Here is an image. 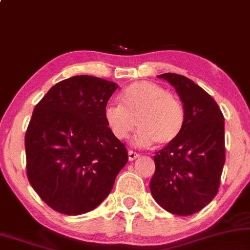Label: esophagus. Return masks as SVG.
Wrapping results in <instances>:
<instances>
[{
  "label": "esophagus",
  "instance_id": "obj_1",
  "mask_svg": "<svg viewBox=\"0 0 250 250\" xmlns=\"http://www.w3.org/2000/svg\"><path fill=\"white\" fill-rule=\"evenodd\" d=\"M138 155L137 152H135V151H133V150H129L128 151V158H129V161H134V159H136L137 157H138Z\"/></svg>",
  "mask_w": 250,
  "mask_h": 250
}]
</instances>
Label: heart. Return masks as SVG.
Wrapping results in <instances>:
<instances>
[{"label": "heart", "mask_w": 250, "mask_h": 250, "mask_svg": "<svg viewBox=\"0 0 250 250\" xmlns=\"http://www.w3.org/2000/svg\"><path fill=\"white\" fill-rule=\"evenodd\" d=\"M120 104H107L104 117L117 140H125L135 127V142L161 146L173 142L185 125V108L176 95L151 81H136L123 89Z\"/></svg>", "instance_id": "1"}]
</instances>
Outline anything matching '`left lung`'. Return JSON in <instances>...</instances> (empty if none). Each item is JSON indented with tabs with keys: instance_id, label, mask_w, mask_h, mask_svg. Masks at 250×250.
<instances>
[{
	"instance_id": "1",
	"label": "left lung",
	"mask_w": 250,
	"mask_h": 250,
	"mask_svg": "<svg viewBox=\"0 0 250 250\" xmlns=\"http://www.w3.org/2000/svg\"><path fill=\"white\" fill-rule=\"evenodd\" d=\"M185 108V125L173 142L155 152L152 197L165 211L191 215L208 205L219 191L225 164V122L208 93L184 76L164 73Z\"/></svg>"
}]
</instances>
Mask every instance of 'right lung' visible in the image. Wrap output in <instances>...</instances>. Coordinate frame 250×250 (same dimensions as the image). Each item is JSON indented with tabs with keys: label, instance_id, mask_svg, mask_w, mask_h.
I'll return each mask as SVG.
<instances>
[{
	"label": "right lung",
	"instance_id": "1",
	"mask_svg": "<svg viewBox=\"0 0 250 250\" xmlns=\"http://www.w3.org/2000/svg\"><path fill=\"white\" fill-rule=\"evenodd\" d=\"M115 83L76 76L51 87L36 104L25 133L26 176L51 208L66 215L94 209L128 162L104 108Z\"/></svg>",
	"mask_w": 250,
	"mask_h": 250
}]
</instances>
